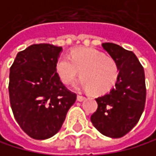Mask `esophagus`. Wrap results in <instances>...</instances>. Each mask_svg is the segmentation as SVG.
I'll use <instances>...</instances> for the list:
<instances>
[{"instance_id":"obj_1","label":"esophagus","mask_w":156,"mask_h":156,"mask_svg":"<svg viewBox=\"0 0 156 156\" xmlns=\"http://www.w3.org/2000/svg\"><path fill=\"white\" fill-rule=\"evenodd\" d=\"M84 99H85V97L82 96V95H78V96H77V101H79V102H82Z\"/></svg>"}]
</instances>
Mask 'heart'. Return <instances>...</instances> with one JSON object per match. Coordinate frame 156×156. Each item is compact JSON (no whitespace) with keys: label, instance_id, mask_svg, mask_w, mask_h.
<instances>
[{"label":"heart","instance_id":"1","mask_svg":"<svg viewBox=\"0 0 156 156\" xmlns=\"http://www.w3.org/2000/svg\"><path fill=\"white\" fill-rule=\"evenodd\" d=\"M56 73L64 84H70L81 72L77 87L95 94H104L114 87L119 77L118 65L111 57L95 48H77L69 56L60 57Z\"/></svg>","mask_w":156,"mask_h":156}]
</instances>
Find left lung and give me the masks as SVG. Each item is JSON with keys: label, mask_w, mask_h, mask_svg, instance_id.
I'll return each instance as SVG.
<instances>
[{"label": "left lung", "mask_w": 156, "mask_h": 156, "mask_svg": "<svg viewBox=\"0 0 156 156\" xmlns=\"http://www.w3.org/2000/svg\"><path fill=\"white\" fill-rule=\"evenodd\" d=\"M119 68V77L109 92L96 98L98 108L90 117L105 136L119 138L139 121L146 102L145 73L133 51L112 43L102 44Z\"/></svg>", "instance_id": "obj_1"}]
</instances>
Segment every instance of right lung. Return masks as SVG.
Wrapping results in <instances>:
<instances>
[{"label": "right lung", "instance_id": "add662e5", "mask_svg": "<svg viewBox=\"0 0 156 156\" xmlns=\"http://www.w3.org/2000/svg\"><path fill=\"white\" fill-rule=\"evenodd\" d=\"M63 48L39 44L17 54L9 73V98L14 117L34 139L55 135L66 119L76 94L61 82L55 65Z\"/></svg>", "mask_w": 156, "mask_h": 156}]
</instances>
